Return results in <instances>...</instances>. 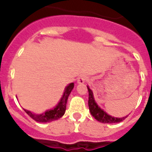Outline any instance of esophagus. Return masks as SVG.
<instances>
[{
	"mask_svg": "<svg viewBox=\"0 0 152 152\" xmlns=\"http://www.w3.org/2000/svg\"><path fill=\"white\" fill-rule=\"evenodd\" d=\"M87 79H88V76H86V75H80V76L78 77V79H77V83H85L86 80H87Z\"/></svg>",
	"mask_w": 152,
	"mask_h": 152,
	"instance_id": "34e87169",
	"label": "esophagus"
}]
</instances>
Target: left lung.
Instances as JSON below:
<instances>
[{
    "label": "left lung",
    "instance_id": "obj_1",
    "mask_svg": "<svg viewBox=\"0 0 152 152\" xmlns=\"http://www.w3.org/2000/svg\"><path fill=\"white\" fill-rule=\"evenodd\" d=\"M88 94H89V97H88V106H89V110H90L91 115L99 121V122L102 123H118L122 121L125 120L126 117L124 118H114L112 116L109 115L108 113H106L103 110H102L99 106H98L96 103L95 99H94V95H93L92 91L91 90L89 87L88 86Z\"/></svg>",
    "mask_w": 152,
    "mask_h": 152
}]
</instances>
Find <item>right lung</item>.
I'll return each mask as SVG.
<instances>
[{"mask_svg":"<svg viewBox=\"0 0 152 152\" xmlns=\"http://www.w3.org/2000/svg\"><path fill=\"white\" fill-rule=\"evenodd\" d=\"M74 88V83H69V85L67 86L64 90V92L63 94V96L61 99L60 102H58L57 106H55L54 108L52 110H49L46 111L45 113H42V114H34V113H31V111L24 110V111L28 114V115L34 119V121H36L38 122H50L53 121H56L57 119H59L64 114L65 110H66V104L67 101H68V98L69 95H70L72 90Z\"/></svg>","mask_w":152,"mask_h":152,"instance_id":"1","label":"right lung"}]
</instances>
